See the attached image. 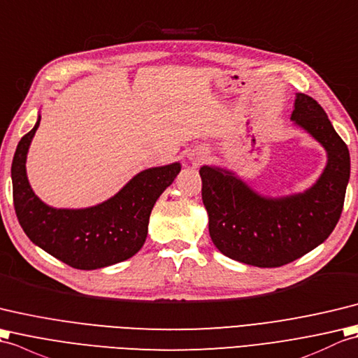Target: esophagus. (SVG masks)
<instances>
[{
	"label": "esophagus",
	"instance_id": "1",
	"mask_svg": "<svg viewBox=\"0 0 358 358\" xmlns=\"http://www.w3.org/2000/svg\"><path fill=\"white\" fill-rule=\"evenodd\" d=\"M188 159L194 166H197V165H201L202 162L206 161V153L203 152V150H194V152L188 155Z\"/></svg>",
	"mask_w": 358,
	"mask_h": 358
}]
</instances>
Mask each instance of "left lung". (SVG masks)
<instances>
[{
    "label": "left lung",
    "instance_id": "1",
    "mask_svg": "<svg viewBox=\"0 0 358 358\" xmlns=\"http://www.w3.org/2000/svg\"><path fill=\"white\" fill-rule=\"evenodd\" d=\"M291 121L328 153L322 176L306 192L265 197L231 171L199 170L211 241L229 259L259 268L287 265L323 243L337 225L351 173L348 145L308 94H296Z\"/></svg>",
    "mask_w": 358,
    "mask_h": 358
}]
</instances>
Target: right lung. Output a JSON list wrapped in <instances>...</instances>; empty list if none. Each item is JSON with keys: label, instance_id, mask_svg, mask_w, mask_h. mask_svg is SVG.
<instances>
[{"label": "right lung", "instance_id": "right-lung-1", "mask_svg": "<svg viewBox=\"0 0 358 358\" xmlns=\"http://www.w3.org/2000/svg\"><path fill=\"white\" fill-rule=\"evenodd\" d=\"M41 116L21 138L12 162L13 206L24 233L50 256L76 269H98L134 256L144 245L157 197L180 171L174 162L138 173L121 192L90 208L45 205L31 189L26 159Z\"/></svg>", "mask_w": 358, "mask_h": 358}]
</instances>
